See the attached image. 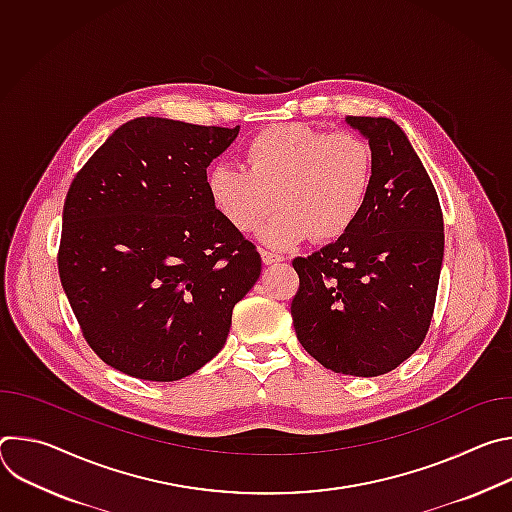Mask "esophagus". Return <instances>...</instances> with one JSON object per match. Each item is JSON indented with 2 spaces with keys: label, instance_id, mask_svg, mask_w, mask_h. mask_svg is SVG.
<instances>
[{
  "label": "esophagus",
  "instance_id": "1",
  "mask_svg": "<svg viewBox=\"0 0 512 512\" xmlns=\"http://www.w3.org/2000/svg\"><path fill=\"white\" fill-rule=\"evenodd\" d=\"M259 253H261V259H263V263H265V265H271V263H281V261H285V257H281V255L273 253V251H267V249H261Z\"/></svg>",
  "mask_w": 512,
  "mask_h": 512
}]
</instances>
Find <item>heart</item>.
<instances>
[{
	"label": "heart",
	"mask_w": 512,
	"mask_h": 512,
	"mask_svg": "<svg viewBox=\"0 0 512 512\" xmlns=\"http://www.w3.org/2000/svg\"><path fill=\"white\" fill-rule=\"evenodd\" d=\"M373 172L375 156L364 137L294 123L253 135L243 168L216 166L206 184L218 214L243 233L283 208L261 239L287 247L308 235L326 243L348 233L369 200Z\"/></svg>",
	"instance_id": "obj_1"
}]
</instances>
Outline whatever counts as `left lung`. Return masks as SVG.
<instances>
[{
  "label": "left lung",
  "instance_id": "8db88e82",
  "mask_svg": "<svg viewBox=\"0 0 512 512\" xmlns=\"http://www.w3.org/2000/svg\"><path fill=\"white\" fill-rule=\"evenodd\" d=\"M369 139L373 186L358 221L336 243L296 257L291 318L326 369L379 377L423 342L444 261L440 198L403 129L387 117H346Z\"/></svg>",
  "mask_w": 512,
  "mask_h": 512
}]
</instances>
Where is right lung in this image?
Segmentation results:
<instances>
[{"instance_id":"1","label":"right lung","mask_w":512,"mask_h":512,"mask_svg":"<svg viewBox=\"0 0 512 512\" xmlns=\"http://www.w3.org/2000/svg\"><path fill=\"white\" fill-rule=\"evenodd\" d=\"M239 125L123 123L72 180L58 275L85 340L109 367L170 383L227 342L261 273L251 241L214 208L206 168Z\"/></svg>"}]
</instances>
